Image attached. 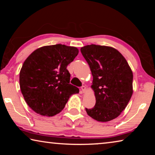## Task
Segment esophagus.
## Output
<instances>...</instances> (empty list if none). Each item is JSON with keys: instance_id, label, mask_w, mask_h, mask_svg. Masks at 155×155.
Here are the masks:
<instances>
[{"instance_id": "esophagus-1", "label": "esophagus", "mask_w": 155, "mask_h": 155, "mask_svg": "<svg viewBox=\"0 0 155 155\" xmlns=\"http://www.w3.org/2000/svg\"><path fill=\"white\" fill-rule=\"evenodd\" d=\"M81 91H82L83 93L85 92V90H86V87H85V86H84V85L81 86Z\"/></svg>"}]
</instances>
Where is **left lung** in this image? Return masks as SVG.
<instances>
[{
	"label": "left lung",
	"instance_id": "1",
	"mask_svg": "<svg viewBox=\"0 0 155 155\" xmlns=\"http://www.w3.org/2000/svg\"><path fill=\"white\" fill-rule=\"evenodd\" d=\"M93 76L96 104L86 112L98 122L116 118L133 94V72L122 54L112 47L95 44L81 48Z\"/></svg>",
	"mask_w": 155,
	"mask_h": 155
}]
</instances>
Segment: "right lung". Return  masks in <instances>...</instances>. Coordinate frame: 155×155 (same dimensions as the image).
Listing matches in <instances>:
<instances>
[{
  "mask_svg": "<svg viewBox=\"0 0 155 155\" xmlns=\"http://www.w3.org/2000/svg\"><path fill=\"white\" fill-rule=\"evenodd\" d=\"M78 53L76 47L55 44L35 50L25 60L20 72V87L26 103L37 114L57 115L72 94L79 92L70 83L67 70Z\"/></svg>",
  "mask_w": 155,
  "mask_h": 155,
  "instance_id": "add662e5",
  "label": "right lung"
}]
</instances>
